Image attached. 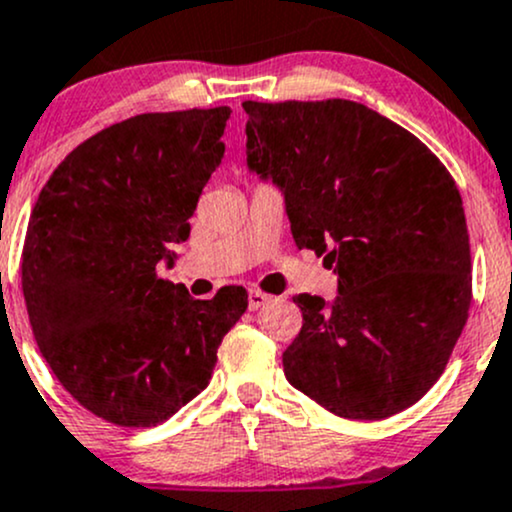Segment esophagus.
<instances>
[{"instance_id":"esophagus-1","label":"esophagus","mask_w":512,"mask_h":512,"mask_svg":"<svg viewBox=\"0 0 512 512\" xmlns=\"http://www.w3.org/2000/svg\"><path fill=\"white\" fill-rule=\"evenodd\" d=\"M269 301H272V296L260 289H250V296H247V306H250V311H257V308H262Z\"/></svg>"}]
</instances>
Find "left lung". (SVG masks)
<instances>
[{"label":"left lung","instance_id":"left-lung-1","mask_svg":"<svg viewBox=\"0 0 512 512\" xmlns=\"http://www.w3.org/2000/svg\"><path fill=\"white\" fill-rule=\"evenodd\" d=\"M247 165L282 187L299 247L338 272L296 296L289 384L350 420L401 413L445 372L471 303L462 196L411 131L347 99L243 101Z\"/></svg>","mask_w":512,"mask_h":512}]
</instances>
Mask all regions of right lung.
I'll list each match as a JSON object with an SVG mask.
<instances>
[{
  "mask_svg": "<svg viewBox=\"0 0 512 512\" xmlns=\"http://www.w3.org/2000/svg\"><path fill=\"white\" fill-rule=\"evenodd\" d=\"M228 106L140 114L77 145L28 221L21 286L38 350L80 406L153 428L209 386L243 286L196 301L157 274L189 238Z\"/></svg>",
  "mask_w": 512,
  "mask_h": 512,
  "instance_id": "add662e5",
  "label": "right lung"
}]
</instances>
